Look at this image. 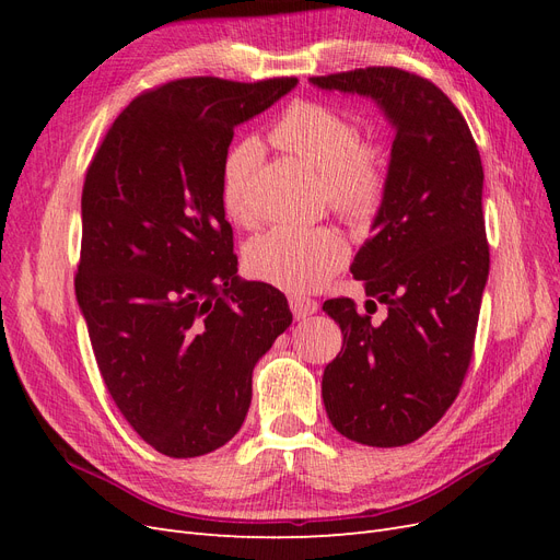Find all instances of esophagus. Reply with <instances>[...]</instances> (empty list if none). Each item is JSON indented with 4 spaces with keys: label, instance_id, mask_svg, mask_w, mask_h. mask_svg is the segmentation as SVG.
I'll return each mask as SVG.
<instances>
[{
    "label": "esophagus",
    "instance_id": "34e87169",
    "mask_svg": "<svg viewBox=\"0 0 560 560\" xmlns=\"http://www.w3.org/2000/svg\"><path fill=\"white\" fill-rule=\"evenodd\" d=\"M290 308L296 319H306L308 315L317 313V301L311 296H292L290 299Z\"/></svg>",
    "mask_w": 560,
    "mask_h": 560
}]
</instances>
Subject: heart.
<instances>
[{
	"label": "heart",
	"instance_id": "obj_1",
	"mask_svg": "<svg viewBox=\"0 0 560 560\" xmlns=\"http://www.w3.org/2000/svg\"><path fill=\"white\" fill-rule=\"evenodd\" d=\"M273 142L322 179L329 206L350 222H366L381 208L385 167L376 147L364 144L350 116L313 100H299L273 128ZM261 159L257 140L235 142L222 163V206L229 219H254L252 182ZM252 278L301 294L325 284L348 259L343 235L331 226H276L245 247Z\"/></svg>",
	"mask_w": 560,
	"mask_h": 560
}]
</instances>
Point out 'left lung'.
<instances>
[{
    "label": "left lung",
    "mask_w": 560,
    "mask_h": 560,
    "mask_svg": "<svg viewBox=\"0 0 560 560\" xmlns=\"http://www.w3.org/2000/svg\"><path fill=\"white\" fill-rule=\"evenodd\" d=\"M311 83L371 97L395 128L374 235L350 266L366 306L385 303L387 317L371 322L346 296L325 301L343 348L322 399L352 442L404 446L442 420L471 362L490 266L481 156L448 95L418 74L366 67Z\"/></svg>",
    "instance_id": "left-lung-1"
}]
</instances>
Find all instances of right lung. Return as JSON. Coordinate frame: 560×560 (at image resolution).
Here are the masks:
<instances>
[{
  "mask_svg": "<svg viewBox=\"0 0 560 560\" xmlns=\"http://www.w3.org/2000/svg\"><path fill=\"white\" fill-rule=\"evenodd\" d=\"M296 83L167 81L118 114L89 165L77 301L114 404L163 455L233 439L254 364L292 325L284 294L238 278L222 163L235 126Z\"/></svg>",
  "mask_w": 560,
  "mask_h": 560,
  "instance_id": "obj_1",
  "label": "right lung"
}]
</instances>
